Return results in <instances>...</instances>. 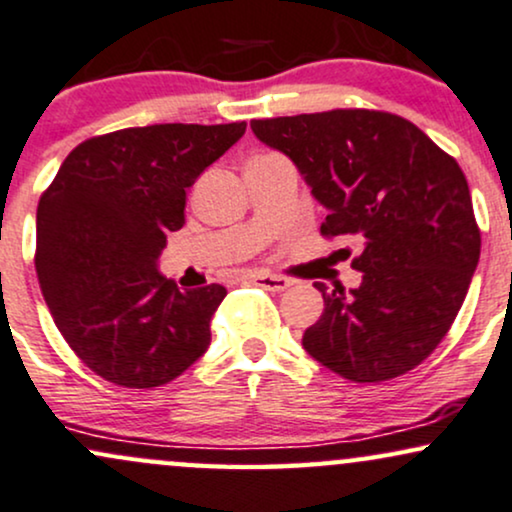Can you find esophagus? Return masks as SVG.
<instances>
[{
    "mask_svg": "<svg viewBox=\"0 0 512 512\" xmlns=\"http://www.w3.org/2000/svg\"><path fill=\"white\" fill-rule=\"evenodd\" d=\"M252 283L264 288V291H274V293L286 291V288L293 286L291 279H286V276H274V274H255L252 276Z\"/></svg>",
    "mask_w": 512,
    "mask_h": 512,
    "instance_id": "34e87169",
    "label": "esophagus"
}]
</instances>
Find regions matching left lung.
<instances>
[{"label": "left lung", "mask_w": 512, "mask_h": 512, "mask_svg": "<svg viewBox=\"0 0 512 512\" xmlns=\"http://www.w3.org/2000/svg\"><path fill=\"white\" fill-rule=\"evenodd\" d=\"M293 159L326 207L322 236L360 243L362 283L322 291L303 348L357 384L410 372L432 355L463 305L482 236L458 162L403 116L374 109L250 121ZM350 255V250H346Z\"/></svg>", "instance_id": "left-lung-1"}]
</instances>
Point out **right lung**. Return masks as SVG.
Returning a JSON list of instances; mask_svg holds the SVG:
<instances>
[{
	"mask_svg": "<svg viewBox=\"0 0 512 512\" xmlns=\"http://www.w3.org/2000/svg\"><path fill=\"white\" fill-rule=\"evenodd\" d=\"M245 121L155 123L85 140L38 205L35 269L73 353L123 389L169 384L205 353L226 288L178 291L159 274L186 190L236 145Z\"/></svg>",
	"mask_w": 512,
	"mask_h": 512,
	"instance_id": "1",
	"label": "right lung"
}]
</instances>
